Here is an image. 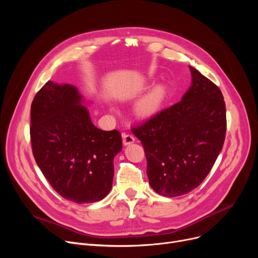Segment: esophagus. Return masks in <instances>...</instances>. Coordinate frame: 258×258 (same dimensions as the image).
<instances>
[{"mask_svg":"<svg viewBox=\"0 0 258 258\" xmlns=\"http://www.w3.org/2000/svg\"><path fill=\"white\" fill-rule=\"evenodd\" d=\"M122 142H123V145H130L135 142V138L130 134H124L123 136H122Z\"/></svg>","mask_w":258,"mask_h":258,"instance_id":"esophagus-1","label":"esophagus"}]
</instances>
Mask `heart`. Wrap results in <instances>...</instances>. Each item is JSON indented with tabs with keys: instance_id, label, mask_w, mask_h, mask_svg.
<instances>
[{
	"instance_id": "b5f03b06",
	"label": "heart",
	"mask_w": 258,
	"mask_h": 258,
	"mask_svg": "<svg viewBox=\"0 0 258 258\" xmlns=\"http://www.w3.org/2000/svg\"><path fill=\"white\" fill-rule=\"evenodd\" d=\"M165 97V89L162 85L153 87L139 99L136 105V113L141 118H151L161 107Z\"/></svg>"
}]
</instances>
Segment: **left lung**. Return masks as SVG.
Returning a JSON list of instances; mask_svg holds the SVG:
<instances>
[{"label":"left lung","instance_id":"obj_1","mask_svg":"<svg viewBox=\"0 0 258 258\" xmlns=\"http://www.w3.org/2000/svg\"><path fill=\"white\" fill-rule=\"evenodd\" d=\"M182 100L132 128L142 143L151 187L163 197L194 190L211 170L226 136L223 94L194 67Z\"/></svg>","mask_w":258,"mask_h":258}]
</instances>
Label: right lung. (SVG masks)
<instances>
[{
  "label": "right lung",
  "instance_id": "1",
  "mask_svg": "<svg viewBox=\"0 0 258 258\" xmlns=\"http://www.w3.org/2000/svg\"><path fill=\"white\" fill-rule=\"evenodd\" d=\"M81 103L76 87L49 80L31 104L30 138L36 164L54 190L87 204L110 192L122 140L117 130L95 126Z\"/></svg>",
  "mask_w": 258,
  "mask_h": 258
}]
</instances>
